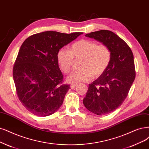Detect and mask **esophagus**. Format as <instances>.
Here are the masks:
<instances>
[{"label":"esophagus","mask_w":149,"mask_h":149,"mask_svg":"<svg viewBox=\"0 0 149 149\" xmlns=\"http://www.w3.org/2000/svg\"><path fill=\"white\" fill-rule=\"evenodd\" d=\"M77 86V84H72V85H70V88L74 89Z\"/></svg>","instance_id":"1"}]
</instances>
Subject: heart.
Segmentation results:
<instances>
[{
  "label": "heart",
  "instance_id": "heart-1",
  "mask_svg": "<svg viewBox=\"0 0 149 149\" xmlns=\"http://www.w3.org/2000/svg\"><path fill=\"white\" fill-rule=\"evenodd\" d=\"M59 68L63 72L69 73L74 59H81L79 70L73 71L67 78L70 83L87 81L92 76L97 78L107 69L111 61V52L107 46L91 40L82 39L74 43L69 50L60 49L56 55Z\"/></svg>",
  "mask_w": 149,
  "mask_h": 149
}]
</instances>
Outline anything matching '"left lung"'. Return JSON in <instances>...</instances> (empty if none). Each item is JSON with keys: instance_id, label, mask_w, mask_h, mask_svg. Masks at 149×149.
I'll list each match as a JSON object with an SVG mask.
<instances>
[{"instance_id": "obj_1", "label": "left lung", "mask_w": 149, "mask_h": 149, "mask_svg": "<svg viewBox=\"0 0 149 149\" xmlns=\"http://www.w3.org/2000/svg\"><path fill=\"white\" fill-rule=\"evenodd\" d=\"M85 36L107 46L111 61L105 72L89 84L83 102L93 113L108 114L122 105L135 79L133 54L127 43L112 31L101 30Z\"/></svg>"}]
</instances>
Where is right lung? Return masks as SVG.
<instances>
[{
    "label": "right lung",
    "instance_id": "obj_1",
    "mask_svg": "<svg viewBox=\"0 0 149 149\" xmlns=\"http://www.w3.org/2000/svg\"><path fill=\"white\" fill-rule=\"evenodd\" d=\"M82 34L45 31L29 37L22 44L13 77L19 100L31 113L47 117L61 106L70 86L63 84L56 55Z\"/></svg>",
    "mask_w": 149,
    "mask_h": 149
}]
</instances>
